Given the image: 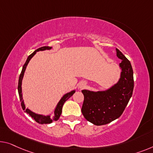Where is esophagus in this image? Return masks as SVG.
Here are the masks:
<instances>
[{"label":"esophagus","mask_w":153,"mask_h":153,"mask_svg":"<svg viewBox=\"0 0 153 153\" xmlns=\"http://www.w3.org/2000/svg\"><path fill=\"white\" fill-rule=\"evenodd\" d=\"M86 86V82L84 81H82L81 82L79 83V85H78V88H80V89H82V88H84L85 86Z\"/></svg>","instance_id":"34e87169"}]
</instances>
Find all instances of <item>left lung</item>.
<instances>
[{"label":"left lung","mask_w":153,"mask_h":153,"mask_svg":"<svg viewBox=\"0 0 153 153\" xmlns=\"http://www.w3.org/2000/svg\"><path fill=\"white\" fill-rule=\"evenodd\" d=\"M116 55L122 62L120 79L104 91H82L84 100L82 113L85 119L96 126L107 124L119 118L128 103L134 88L133 71L130 61L119 49Z\"/></svg>","instance_id":"left-lung-1"}]
</instances>
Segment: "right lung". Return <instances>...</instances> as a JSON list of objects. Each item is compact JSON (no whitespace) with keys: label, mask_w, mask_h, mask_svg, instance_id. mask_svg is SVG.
Instances as JSON below:
<instances>
[{"label":"right lung","mask_w":153,"mask_h":153,"mask_svg":"<svg viewBox=\"0 0 153 153\" xmlns=\"http://www.w3.org/2000/svg\"><path fill=\"white\" fill-rule=\"evenodd\" d=\"M51 49H52V47H42L39 48V49H36V51H33L31 55H29V56H28V58H27V59L23 67H22L21 74H20V75L19 80H18V94H19L20 100V102H21V106H22V109L25 111V112H26L27 114H29V115H30L31 117H32L36 122L39 123V124H51V123L53 122V121L58 120L59 119V117H60L61 113H62V106L64 105V104H65V102L67 101L68 99L70 98V97L74 94L75 92H76V90H73L71 91H70V92L67 93L66 94L64 95L62 97V98L60 100V101L58 102V103L57 104L56 108H55L54 113L52 115H51V114H50V115H42V114H38V113L33 112L32 111H31L30 109L28 108H26L25 105V103H24L23 98H22V79H23L24 74H25V72L26 68L27 67V65H28V63L29 62V61H30L31 59L34 56V55L37 53L38 51H45V50H50Z\"/></svg>","instance_id":"obj_1"}]
</instances>
